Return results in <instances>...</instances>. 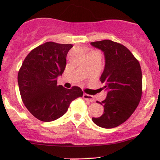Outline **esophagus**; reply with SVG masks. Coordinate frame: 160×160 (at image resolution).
I'll return each instance as SVG.
<instances>
[{
	"instance_id": "obj_1",
	"label": "esophagus",
	"mask_w": 160,
	"mask_h": 160,
	"mask_svg": "<svg viewBox=\"0 0 160 160\" xmlns=\"http://www.w3.org/2000/svg\"><path fill=\"white\" fill-rule=\"evenodd\" d=\"M83 98L85 99L86 101H88V102H95V99H94V98H93L92 95H88V94H86V93H84L83 94Z\"/></svg>"
}]
</instances>
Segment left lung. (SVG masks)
I'll return each instance as SVG.
<instances>
[{"instance_id":"obj_1","label":"left lung","mask_w":160,"mask_h":160,"mask_svg":"<svg viewBox=\"0 0 160 160\" xmlns=\"http://www.w3.org/2000/svg\"><path fill=\"white\" fill-rule=\"evenodd\" d=\"M91 44L104 53L105 67L100 81L108 90L102 102L104 113L92 117L97 126L112 128L120 126L131 117L142 95V73L139 62L121 43L110 40L92 42Z\"/></svg>"}]
</instances>
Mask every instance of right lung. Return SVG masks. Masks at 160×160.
<instances>
[{
  "label": "right lung",
  "instance_id": "right-lung-1",
  "mask_svg": "<svg viewBox=\"0 0 160 160\" xmlns=\"http://www.w3.org/2000/svg\"><path fill=\"white\" fill-rule=\"evenodd\" d=\"M72 44L47 42L32 49L25 57L18 73V84L24 104L43 122L59 118L70 104L82 97V89L57 86V78L66 66V57Z\"/></svg>",
  "mask_w": 160,
  "mask_h": 160
}]
</instances>
